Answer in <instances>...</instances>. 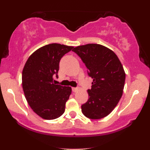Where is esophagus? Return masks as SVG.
<instances>
[{
  "label": "esophagus",
  "instance_id": "34e87169",
  "mask_svg": "<svg viewBox=\"0 0 150 150\" xmlns=\"http://www.w3.org/2000/svg\"><path fill=\"white\" fill-rule=\"evenodd\" d=\"M72 90H73V92H77L78 91V88H77V87H73Z\"/></svg>",
  "mask_w": 150,
  "mask_h": 150
}]
</instances>
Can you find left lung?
<instances>
[{
    "mask_svg": "<svg viewBox=\"0 0 150 150\" xmlns=\"http://www.w3.org/2000/svg\"><path fill=\"white\" fill-rule=\"evenodd\" d=\"M93 79L89 99L82 104V112L91 119H100L114 109L122 97L125 73L116 53L106 46L88 44L74 48Z\"/></svg>",
    "mask_w": 150,
    "mask_h": 150,
    "instance_id": "obj_1",
    "label": "left lung"
}]
</instances>
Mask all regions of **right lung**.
Wrapping results in <instances>:
<instances>
[{
	"label": "right lung",
	"instance_id": "1",
	"mask_svg": "<svg viewBox=\"0 0 150 150\" xmlns=\"http://www.w3.org/2000/svg\"><path fill=\"white\" fill-rule=\"evenodd\" d=\"M73 49L56 43L44 46L31 55L24 66L22 81L25 98L34 112L44 119H56L65 112L72 89L54 84L53 77H58L61 58Z\"/></svg>",
	"mask_w": 150,
	"mask_h": 150
}]
</instances>
